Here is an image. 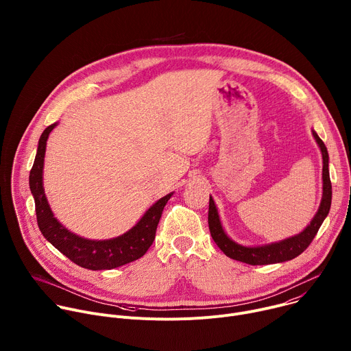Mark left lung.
I'll return each mask as SVG.
<instances>
[{
  "label": "left lung",
  "instance_id": "1",
  "mask_svg": "<svg viewBox=\"0 0 351 351\" xmlns=\"http://www.w3.org/2000/svg\"><path fill=\"white\" fill-rule=\"evenodd\" d=\"M313 134L322 152L324 194H322V202H321L319 210L315 214L311 223L300 234L289 237L279 243H272V244L261 245V247H244V245H240V244L232 241L225 234V232L221 226V222H219V217H218L217 207L214 204V199L210 197V208H208L210 232H211L214 241L222 250L225 256H228L232 260L241 261V263H245L250 265H268V264L293 260L297 256L302 254L304 250L311 244V241L314 240L315 234L318 233L324 219L326 218V215L330 210V203H332V183H330L329 168H328V161H329L328 149H326L324 141L318 137V134L315 132H313Z\"/></svg>",
  "mask_w": 351,
  "mask_h": 351
}]
</instances>
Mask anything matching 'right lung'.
<instances>
[{
	"instance_id": "obj_1",
	"label": "right lung",
	"mask_w": 351,
	"mask_h": 351,
	"mask_svg": "<svg viewBox=\"0 0 351 351\" xmlns=\"http://www.w3.org/2000/svg\"><path fill=\"white\" fill-rule=\"evenodd\" d=\"M56 125L57 123L49 125L41 133L38 140L37 154L29 176V184L36 204L37 225L43 236L57 250H60L64 256H66L72 263L91 271L112 269L138 260L147 253L149 245L153 244L164 207L168 203L172 193L158 199V202L144 214V217L138 221V223L134 228H132L129 232L119 237L111 240L94 241L82 239L71 233L54 218L47 203L43 189V165L45 144L49 132L56 128Z\"/></svg>"
}]
</instances>
